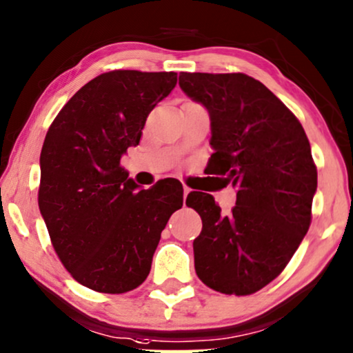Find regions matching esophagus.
<instances>
[{"label":"esophagus","instance_id":"1","mask_svg":"<svg viewBox=\"0 0 353 353\" xmlns=\"http://www.w3.org/2000/svg\"><path fill=\"white\" fill-rule=\"evenodd\" d=\"M190 193H191V188L186 186V185H183V196H185V198H186V196L190 194Z\"/></svg>","mask_w":353,"mask_h":353}]
</instances>
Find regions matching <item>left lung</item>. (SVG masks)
<instances>
[{"mask_svg": "<svg viewBox=\"0 0 353 353\" xmlns=\"http://www.w3.org/2000/svg\"><path fill=\"white\" fill-rule=\"evenodd\" d=\"M180 87L209 112L210 173L236 190L230 216L210 194H188L203 221L196 274L221 294L251 295L285 269L310 228L318 186L310 141L299 118L243 72H180Z\"/></svg>", "mask_w": 353, "mask_h": 353, "instance_id": "left-lung-1", "label": "left lung"}]
</instances>
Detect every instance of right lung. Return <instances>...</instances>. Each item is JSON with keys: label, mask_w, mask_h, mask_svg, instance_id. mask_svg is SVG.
Here are the masks:
<instances>
[{"label": "right lung", "mask_w": 353, "mask_h": 353, "mask_svg": "<svg viewBox=\"0 0 353 353\" xmlns=\"http://www.w3.org/2000/svg\"><path fill=\"white\" fill-rule=\"evenodd\" d=\"M176 72L115 70L81 87L48 128L39 208L66 271L100 294L134 290L149 276L160 233L183 205L178 181L137 190L120 165Z\"/></svg>", "instance_id": "obj_1"}]
</instances>
